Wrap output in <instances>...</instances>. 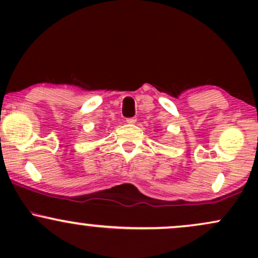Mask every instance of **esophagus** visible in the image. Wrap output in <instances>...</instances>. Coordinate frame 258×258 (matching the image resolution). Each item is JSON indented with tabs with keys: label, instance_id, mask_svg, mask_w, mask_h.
I'll return each instance as SVG.
<instances>
[{
	"label": "esophagus",
	"instance_id": "34e87169",
	"mask_svg": "<svg viewBox=\"0 0 258 258\" xmlns=\"http://www.w3.org/2000/svg\"><path fill=\"white\" fill-rule=\"evenodd\" d=\"M126 122L130 123V125H133V123L137 122V119L136 117H128V119H126Z\"/></svg>",
	"mask_w": 258,
	"mask_h": 258
}]
</instances>
